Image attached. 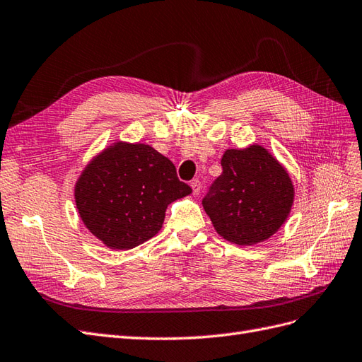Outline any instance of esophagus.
Instances as JSON below:
<instances>
[{"mask_svg": "<svg viewBox=\"0 0 362 362\" xmlns=\"http://www.w3.org/2000/svg\"><path fill=\"white\" fill-rule=\"evenodd\" d=\"M191 188H192V194H194V195H199V192H200V189H202V182H200L199 179H194V180L191 182Z\"/></svg>", "mask_w": 362, "mask_h": 362, "instance_id": "esophagus-1", "label": "esophagus"}]
</instances>
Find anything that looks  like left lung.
I'll use <instances>...</instances> for the list:
<instances>
[{"mask_svg": "<svg viewBox=\"0 0 362 362\" xmlns=\"http://www.w3.org/2000/svg\"><path fill=\"white\" fill-rule=\"evenodd\" d=\"M221 167L202 202L216 233L238 245L268 240L281 229L294 202L286 170L256 144L226 150Z\"/></svg>", "mask_w": 362, "mask_h": 362, "instance_id": "left-lung-1", "label": "left lung"}]
</instances>
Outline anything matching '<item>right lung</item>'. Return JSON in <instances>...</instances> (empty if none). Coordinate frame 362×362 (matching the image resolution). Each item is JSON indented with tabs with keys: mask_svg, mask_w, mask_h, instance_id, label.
<instances>
[{
	"mask_svg": "<svg viewBox=\"0 0 362 362\" xmlns=\"http://www.w3.org/2000/svg\"><path fill=\"white\" fill-rule=\"evenodd\" d=\"M191 192L163 154L146 144L118 141L86 165L74 197L92 235L110 249L129 250L153 238L168 204Z\"/></svg>",
	"mask_w": 362,
	"mask_h": 362,
	"instance_id": "add662e5",
	"label": "right lung"
}]
</instances>
